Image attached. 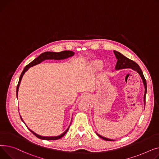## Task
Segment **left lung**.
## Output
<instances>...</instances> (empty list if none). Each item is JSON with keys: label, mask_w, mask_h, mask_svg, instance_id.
<instances>
[{"label": "left lung", "mask_w": 159, "mask_h": 159, "mask_svg": "<svg viewBox=\"0 0 159 159\" xmlns=\"http://www.w3.org/2000/svg\"><path fill=\"white\" fill-rule=\"evenodd\" d=\"M114 52L116 55V57L117 59V64H116V70H119V69H127V68H131L132 69L137 71L139 74V75L141 76L143 83H144V88H145V93H144V105L146 103V92H147V85H146V79L143 75V73L142 70L140 68V67L139 66V65L137 63H136L135 61H134L132 60H129L128 58H126V57H125L124 55H123L121 53L114 51ZM97 135L102 138V139L106 140V141H113V140L108 139V138H105L104 137H102L101 135H99L97 134Z\"/></svg>", "instance_id": "1"}]
</instances>
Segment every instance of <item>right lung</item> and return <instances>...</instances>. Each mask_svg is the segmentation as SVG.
I'll use <instances>...</instances> for the list:
<instances>
[{
    "mask_svg": "<svg viewBox=\"0 0 159 159\" xmlns=\"http://www.w3.org/2000/svg\"><path fill=\"white\" fill-rule=\"evenodd\" d=\"M74 52L73 51H63L61 52H43L42 54H41L39 57H37L36 58H35L33 61H31L30 63L28 64L27 65H26L21 75L20 76L19 78V81H18V85L16 87V96L18 95V88H19V85H20V83L21 81V80L23 77V75L24 74V73L30 69V67L34 66V65H36L37 64H39L40 63H41L42 61H43L45 60H63V59H65V58H67L69 57H72L74 56ZM20 119L21 120L24 122L23 119H22L21 116H20ZM30 130V132H31L36 137H38L40 139H43V140H47V141H49V140H58L60 138H61L63 136L65 135V134H66L68 131V129H67L66 131L65 132H63L61 135H58V136H56V137H43V136H40L38 134H35L34 132H33L32 130H31L30 128H28Z\"/></svg>",
    "mask_w": 159,
    "mask_h": 159,
    "instance_id": "right-lung-1",
    "label": "right lung"
}]
</instances>
